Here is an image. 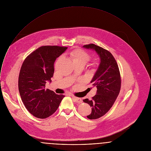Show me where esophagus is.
Instances as JSON below:
<instances>
[{
  "label": "esophagus",
  "instance_id": "obj_1",
  "mask_svg": "<svg viewBox=\"0 0 151 151\" xmlns=\"http://www.w3.org/2000/svg\"><path fill=\"white\" fill-rule=\"evenodd\" d=\"M72 97H73V99H74V100L76 102H77V103H81V102H82V100H81V99H80V98H78V97H76L73 96H72Z\"/></svg>",
  "mask_w": 151,
  "mask_h": 151
}]
</instances>
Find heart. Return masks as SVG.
Masks as SVG:
<instances>
[{
    "mask_svg": "<svg viewBox=\"0 0 151 151\" xmlns=\"http://www.w3.org/2000/svg\"><path fill=\"white\" fill-rule=\"evenodd\" d=\"M71 54L73 61H75V62H81L86 64L90 60V55L87 52L80 49H77V50L73 51ZM97 64H98V60H96L94 62V65H96Z\"/></svg>",
    "mask_w": 151,
    "mask_h": 151,
    "instance_id": "b5f03b06",
    "label": "heart"
}]
</instances>
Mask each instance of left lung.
<instances>
[{
  "label": "left lung",
  "instance_id": "obj_1",
  "mask_svg": "<svg viewBox=\"0 0 151 151\" xmlns=\"http://www.w3.org/2000/svg\"><path fill=\"white\" fill-rule=\"evenodd\" d=\"M84 48L95 51L100 57V64L91 83L97 87V93L91 100H83L91 107V113L87 117L95 119L104 115L112 107L121 89L119 68L112 54L94 44L84 45Z\"/></svg>",
  "mask_w": 151,
  "mask_h": 151
}]
</instances>
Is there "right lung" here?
<instances>
[{
    "label": "right lung",
    "mask_w": 151,
    "mask_h": 151,
    "mask_svg": "<svg viewBox=\"0 0 151 151\" xmlns=\"http://www.w3.org/2000/svg\"><path fill=\"white\" fill-rule=\"evenodd\" d=\"M66 47L45 46L32 52L24 60L19 76V91L24 106L35 116L45 119L54 114L64 95L45 89L51 83L54 72V64Z\"/></svg>",
    "instance_id": "1"
}]
</instances>
